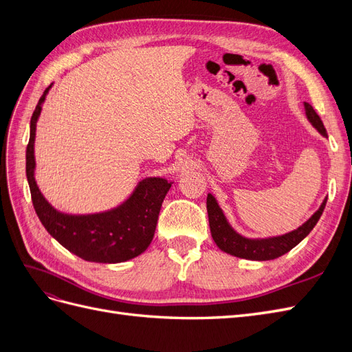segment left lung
<instances>
[{
	"mask_svg": "<svg viewBox=\"0 0 352 352\" xmlns=\"http://www.w3.org/2000/svg\"><path fill=\"white\" fill-rule=\"evenodd\" d=\"M304 110L308 122L313 124L314 129L326 136V129L317 116L314 109L308 102H304ZM327 198L318 207L314 214L304 221L300 228H296L292 232H287L285 235L278 236H267V238H247L238 233L235 229L230 226L225 212L220 208L217 199L214 195H207V211H208V221H210V230L211 236L214 239L217 247L226 254L233 255V257L245 258V260H254V261H265V260H274L280 257V255L289 252L294 247H296L308 233L313 230L317 225L318 219H320L322 212L324 210Z\"/></svg>",
	"mask_w": 352,
	"mask_h": 352,
	"instance_id": "8db88e82",
	"label": "left lung"
}]
</instances>
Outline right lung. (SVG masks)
<instances>
[{
    "label": "right lung",
    "mask_w": 352,
    "mask_h": 352,
    "mask_svg": "<svg viewBox=\"0 0 352 352\" xmlns=\"http://www.w3.org/2000/svg\"><path fill=\"white\" fill-rule=\"evenodd\" d=\"M51 87L52 83L32 114L26 150V176L36 214L52 238L85 261L114 264L132 260L150 247L160 208L173 182L164 177H145L119 206L98 212L72 214L52 207L35 179L36 123Z\"/></svg>",
    "instance_id": "1"
}]
</instances>
